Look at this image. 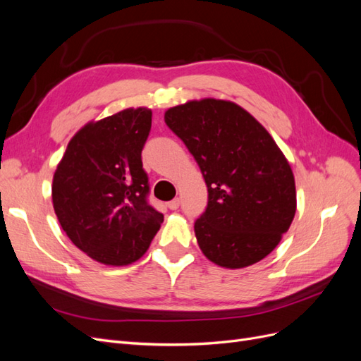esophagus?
Here are the masks:
<instances>
[{"label":"esophagus","mask_w":361,"mask_h":361,"mask_svg":"<svg viewBox=\"0 0 361 361\" xmlns=\"http://www.w3.org/2000/svg\"><path fill=\"white\" fill-rule=\"evenodd\" d=\"M179 204H180V200H179V199H174V200H171V202L167 203L169 209H171V211H176L178 207H179Z\"/></svg>","instance_id":"1"}]
</instances>
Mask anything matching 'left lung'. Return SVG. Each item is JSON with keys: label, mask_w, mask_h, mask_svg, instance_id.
<instances>
[{"label": "left lung", "mask_w": 361, "mask_h": 361, "mask_svg": "<svg viewBox=\"0 0 361 361\" xmlns=\"http://www.w3.org/2000/svg\"><path fill=\"white\" fill-rule=\"evenodd\" d=\"M167 126L197 161L207 206L194 223L203 255L223 268H245L274 250L297 211L293 173L268 130L231 101L173 106Z\"/></svg>", "instance_id": "1"}]
</instances>
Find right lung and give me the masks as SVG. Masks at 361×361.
Wrapping results in <instances>:
<instances>
[{
  "instance_id": "add662e5",
  "label": "right lung",
  "mask_w": 361,
  "mask_h": 361,
  "mask_svg": "<svg viewBox=\"0 0 361 361\" xmlns=\"http://www.w3.org/2000/svg\"><path fill=\"white\" fill-rule=\"evenodd\" d=\"M152 126L149 108L87 123L69 141L52 179L60 226L81 251L104 265L143 256L164 215L147 202L141 150Z\"/></svg>"
}]
</instances>
